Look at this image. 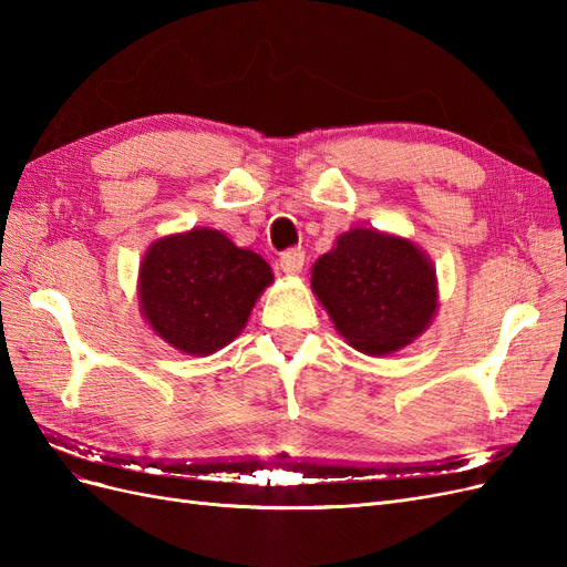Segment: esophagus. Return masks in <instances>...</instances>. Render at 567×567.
<instances>
[{
  "label": "esophagus",
  "mask_w": 567,
  "mask_h": 567,
  "mask_svg": "<svg viewBox=\"0 0 567 567\" xmlns=\"http://www.w3.org/2000/svg\"><path fill=\"white\" fill-rule=\"evenodd\" d=\"M305 265V252L302 250H286L281 255L279 260V267L286 271V274H298Z\"/></svg>",
  "instance_id": "34e87169"
}]
</instances>
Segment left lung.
<instances>
[{
	"label": "left lung",
	"mask_w": 567,
	"mask_h": 567,
	"mask_svg": "<svg viewBox=\"0 0 567 567\" xmlns=\"http://www.w3.org/2000/svg\"><path fill=\"white\" fill-rule=\"evenodd\" d=\"M312 288L352 348L390 354L421 336L437 307L435 271L404 238L352 229L312 269Z\"/></svg>",
	"instance_id": "obj_1"
}]
</instances>
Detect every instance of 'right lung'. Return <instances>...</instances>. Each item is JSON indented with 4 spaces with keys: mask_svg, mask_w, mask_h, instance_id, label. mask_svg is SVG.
Listing matches in <instances>:
<instances>
[{
    "mask_svg": "<svg viewBox=\"0 0 567 567\" xmlns=\"http://www.w3.org/2000/svg\"><path fill=\"white\" fill-rule=\"evenodd\" d=\"M274 281L260 255L215 229L161 238L142 262L140 300L146 321L186 354H213L234 340L255 300Z\"/></svg>",
    "mask_w": 567,
    "mask_h": 567,
    "instance_id": "obj_1",
    "label": "right lung"
}]
</instances>
